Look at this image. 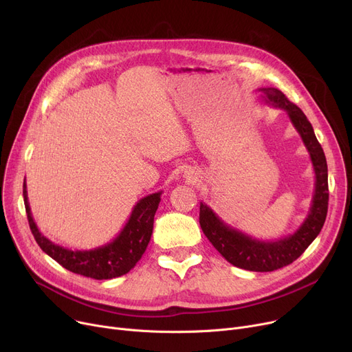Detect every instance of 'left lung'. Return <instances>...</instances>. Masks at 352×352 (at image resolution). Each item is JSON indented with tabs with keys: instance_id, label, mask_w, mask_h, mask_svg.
I'll return each instance as SVG.
<instances>
[{
	"instance_id": "8db88e82",
	"label": "left lung",
	"mask_w": 352,
	"mask_h": 352,
	"mask_svg": "<svg viewBox=\"0 0 352 352\" xmlns=\"http://www.w3.org/2000/svg\"><path fill=\"white\" fill-rule=\"evenodd\" d=\"M258 92H261V97L267 104L285 111L309 153L316 173V188H314L309 212L297 231L275 241H261L232 228L206 202H199V226L210 243L230 264L248 271L268 272L294 263L320 234L328 211V166L322 146L302 111L292 104L280 89L272 87L258 88Z\"/></svg>"
}]
</instances>
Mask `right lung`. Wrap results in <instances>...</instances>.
<instances>
[{"label":"right lung","instance_id":"add662e5","mask_svg":"<svg viewBox=\"0 0 352 352\" xmlns=\"http://www.w3.org/2000/svg\"><path fill=\"white\" fill-rule=\"evenodd\" d=\"M161 194L162 191H158L141 198L133 208V212L121 232L111 243L92 250L72 251L50 241L47 236L40 232L31 214L25 181L23 187L28 224L36 244L52 260L68 271L89 276V278L94 280L117 278V276H121L129 270H133L141 260L151 239L154 215L161 201Z\"/></svg>","mask_w":352,"mask_h":352}]
</instances>
